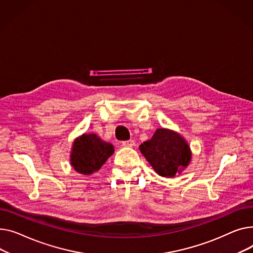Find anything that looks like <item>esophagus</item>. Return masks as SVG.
<instances>
[{"label":"esophagus","mask_w":253,"mask_h":253,"mask_svg":"<svg viewBox=\"0 0 253 253\" xmlns=\"http://www.w3.org/2000/svg\"><path fill=\"white\" fill-rule=\"evenodd\" d=\"M123 146H125V147H132V146H135V141H133V140L125 141V142H123Z\"/></svg>","instance_id":"obj_1"}]
</instances>
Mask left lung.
Instances as JSON below:
<instances>
[{
	"instance_id": "obj_1",
	"label": "left lung",
	"mask_w": 253,
	"mask_h": 253,
	"mask_svg": "<svg viewBox=\"0 0 253 253\" xmlns=\"http://www.w3.org/2000/svg\"><path fill=\"white\" fill-rule=\"evenodd\" d=\"M141 153L160 176L173 177L191 162L192 151L186 139L172 129L157 128L150 140L139 146Z\"/></svg>"
}]
</instances>
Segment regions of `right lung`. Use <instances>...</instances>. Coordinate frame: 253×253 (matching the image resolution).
<instances>
[{"label":"right lung","instance_id":"right-lung-1","mask_svg":"<svg viewBox=\"0 0 253 253\" xmlns=\"http://www.w3.org/2000/svg\"><path fill=\"white\" fill-rule=\"evenodd\" d=\"M113 153L112 144L103 141L96 133H83L72 142L70 166L81 174L91 175L98 171Z\"/></svg>","mask_w":253,"mask_h":253}]
</instances>
